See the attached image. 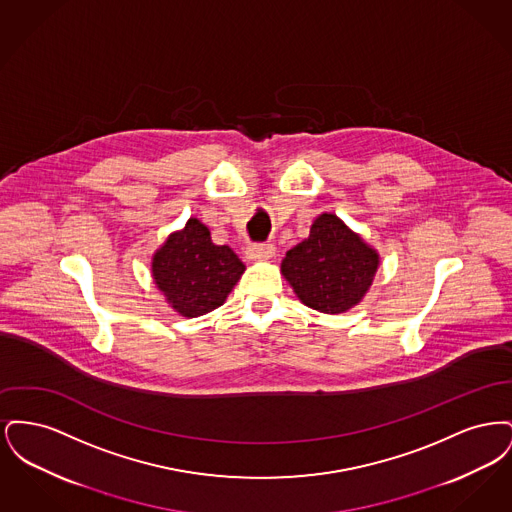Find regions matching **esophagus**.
Segmentation results:
<instances>
[{
  "label": "esophagus",
  "mask_w": 512,
  "mask_h": 512,
  "mask_svg": "<svg viewBox=\"0 0 512 512\" xmlns=\"http://www.w3.org/2000/svg\"><path fill=\"white\" fill-rule=\"evenodd\" d=\"M274 245L272 244H251L247 245L245 249V255L247 259L251 261H267L272 255H274Z\"/></svg>",
  "instance_id": "obj_1"
}]
</instances>
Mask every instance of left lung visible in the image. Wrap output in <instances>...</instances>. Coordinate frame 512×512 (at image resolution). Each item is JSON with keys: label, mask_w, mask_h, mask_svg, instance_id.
<instances>
[{"label": "left lung", "mask_w": 512, "mask_h": 512, "mask_svg": "<svg viewBox=\"0 0 512 512\" xmlns=\"http://www.w3.org/2000/svg\"><path fill=\"white\" fill-rule=\"evenodd\" d=\"M380 265L374 247L332 213L318 215L309 238L292 247L282 274L307 307L338 315L365 297Z\"/></svg>", "instance_id": "obj_1"}]
</instances>
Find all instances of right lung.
<instances>
[{
	"instance_id": "right-lung-1",
	"label": "right lung",
	"mask_w": 512,
	"mask_h": 512,
	"mask_svg": "<svg viewBox=\"0 0 512 512\" xmlns=\"http://www.w3.org/2000/svg\"><path fill=\"white\" fill-rule=\"evenodd\" d=\"M245 265L228 245H215L209 228L190 219L172 232L151 261V274L167 303L195 318L220 307L244 274Z\"/></svg>"
}]
</instances>
